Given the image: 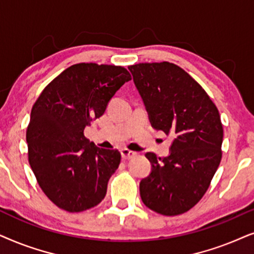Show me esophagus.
Segmentation results:
<instances>
[{
  "mask_svg": "<svg viewBox=\"0 0 254 254\" xmlns=\"http://www.w3.org/2000/svg\"><path fill=\"white\" fill-rule=\"evenodd\" d=\"M121 154H122V158H123V159H131V158H133L134 155H136V152L130 151L129 148H122Z\"/></svg>",
  "mask_w": 254,
  "mask_h": 254,
  "instance_id": "obj_1",
  "label": "esophagus"
}]
</instances>
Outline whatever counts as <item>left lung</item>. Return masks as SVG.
I'll return each mask as SVG.
<instances>
[{"mask_svg": "<svg viewBox=\"0 0 254 254\" xmlns=\"http://www.w3.org/2000/svg\"><path fill=\"white\" fill-rule=\"evenodd\" d=\"M155 130L174 136L171 154L146 157L152 171L139 184L141 201L165 216L181 215L203 197L222 159L223 125L201 84L175 64L129 66Z\"/></svg>", "mask_w": 254, "mask_h": 254, "instance_id": "8db88e82", "label": "left lung"}]
</instances>
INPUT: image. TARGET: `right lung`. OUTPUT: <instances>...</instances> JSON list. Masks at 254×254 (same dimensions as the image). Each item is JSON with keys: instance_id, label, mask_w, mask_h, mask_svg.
I'll list each match as a JSON object with an SVG mask.
<instances>
[{"instance_id": "obj_1", "label": "right lung", "mask_w": 254, "mask_h": 254, "mask_svg": "<svg viewBox=\"0 0 254 254\" xmlns=\"http://www.w3.org/2000/svg\"><path fill=\"white\" fill-rule=\"evenodd\" d=\"M129 80L122 66L75 64L51 81L33 104L26 129L29 164L44 194L63 210L84 211L106 196L121 153L97 147L83 131Z\"/></svg>"}]
</instances>
